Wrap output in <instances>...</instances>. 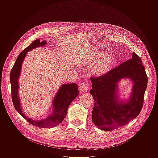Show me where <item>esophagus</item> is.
<instances>
[{
    "label": "esophagus",
    "instance_id": "obj_1",
    "mask_svg": "<svg viewBox=\"0 0 158 158\" xmlns=\"http://www.w3.org/2000/svg\"><path fill=\"white\" fill-rule=\"evenodd\" d=\"M89 89V85L85 82H82L79 85V90L82 92H87Z\"/></svg>",
    "mask_w": 158,
    "mask_h": 158
}]
</instances>
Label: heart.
Listing matches in <instances>:
<instances>
[{
    "label": "heart",
    "instance_id": "b5f03b06",
    "mask_svg": "<svg viewBox=\"0 0 158 158\" xmlns=\"http://www.w3.org/2000/svg\"><path fill=\"white\" fill-rule=\"evenodd\" d=\"M115 62V59L112 55H105L103 51L95 52L89 57L88 63L93 66L92 73L96 76H102L107 74L111 70Z\"/></svg>",
    "mask_w": 158,
    "mask_h": 158
}]
</instances>
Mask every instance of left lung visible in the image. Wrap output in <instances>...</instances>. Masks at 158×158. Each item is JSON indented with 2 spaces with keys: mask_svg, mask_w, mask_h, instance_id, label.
<instances>
[{
  "mask_svg": "<svg viewBox=\"0 0 158 158\" xmlns=\"http://www.w3.org/2000/svg\"><path fill=\"white\" fill-rule=\"evenodd\" d=\"M132 56L107 74L91 78L92 89L89 93L95 102L92 121L101 130L110 131L121 127L141 111L148 77L141 59L135 52ZM123 79H128L133 84L131 94L125 100L118 94L119 83Z\"/></svg>",
  "mask_w": 158,
  "mask_h": 158,
  "instance_id": "left-lung-1",
  "label": "left lung"
}]
</instances>
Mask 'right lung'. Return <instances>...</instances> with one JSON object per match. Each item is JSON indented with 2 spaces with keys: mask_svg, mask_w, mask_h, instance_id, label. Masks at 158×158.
Instances as JSON below:
<instances>
[{
  "mask_svg": "<svg viewBox=\"0 0 158 158\" xmlns=\"http://www.w3.org/2000/svg\"><path fill=\"white\" fill-rule=\"evenodd\" d=\"M47 41H40V39L33 41L31 44L21 52L17 57L13 68L10 72V84L12 99L14 107L22 117L24 118L32 125L40 128H51L57 126L63 121L67 114V109L71 102L78 96L79 94L78 85L76 84H63L59 89L52 102V113L47 117L41 120H34L26 115L23 113L20 99L18 95L19 84L18 80L21 74L22 63L25 57L29 52L38 47L45 46Z\"/></svg>",
  "mask_w": 158,
  "mask_h": 158,
  "instance_id": "1",
  "label": "right lung"
}]
</instances>
